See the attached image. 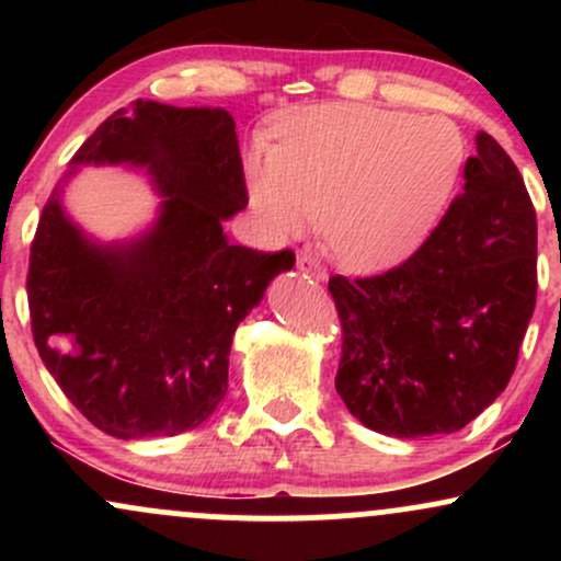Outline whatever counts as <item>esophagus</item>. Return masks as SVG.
<instances>
[{
  "instance_id": "1",
  "label": "esophagus",
  "mask_w": 561,
  "mask_h": 561,
  "mask_svg": "<svg viewBox=\"0 0 561 561\" xmlns=\"http://www.w3.org/2000/svg\"><path fill=\"white\" fill-rule=\"evenodd\" d=\"M298 272L313 282H327V272L319 261L308 259V255H300L298 259Z\"/></svg>"
}]
</instances>
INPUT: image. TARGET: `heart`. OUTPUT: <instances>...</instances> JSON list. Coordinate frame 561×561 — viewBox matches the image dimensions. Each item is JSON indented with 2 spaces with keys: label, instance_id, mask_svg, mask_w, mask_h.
Masks as SVG:
<instances>
[{
  "label": "heart",
  "instance_id": "heart-1",
  "mask_svg": "<svg viewBox=\"0 0 561 561\" xmlns=\"http://www.w3.org/2000/svg\"><path fill=\"white\" fill-rule=\"evenodd\" d=\"M467 165V137L446 115L375 105H313L276 121V145L244 152V184L268 240L311 229L358 274L388 272L433 234Z\"/></svg>",
  "mask_w": 561,
  "mask_h": 561
}]
</instances>
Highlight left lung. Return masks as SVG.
Wrapping results in <instances>:
<instances>
[{
  "label": "left lung",
  "mask_w": 561,
  "mask_h": 561,
  "mask_svg": "<svg viewBox=\"0 0 561 561\" xmlns=\"http://www.w3.org/2000/svg\"><path fill=\"white\" fill-rule=\"evenodd\" d=\"M465 190L398 268L332 276L343 321L334 388L390 437L461 430L506 388L536 308V208L491 134L474 137Z\"/></svg>",
  "instance_id": "8db88e82"
}]
</instances>
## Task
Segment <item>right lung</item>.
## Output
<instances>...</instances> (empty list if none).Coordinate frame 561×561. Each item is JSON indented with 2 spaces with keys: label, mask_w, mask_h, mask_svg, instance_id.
<instances>
[{
  "label": "right lung",
  "mask_w": 561,
  "mask_h": 561,
  "mask_svg": "<svg viewBox=\"0 0 561 561\" xmlns=\"http://www.w3.org/2000/svg\"><path fill=\"white\" fill-rule=\"evenodd\" d=\"M83 164L141 170L161 195L137 238L102 243L61 205ZM248 205L234 118L224 107L137 100L79 147L31 244V330L70 403L121 440L195 430L229 388L237 324L295 255L229 244Z\"/></svg>",
  "instance_id": "obj_1"
}]
</instances>
